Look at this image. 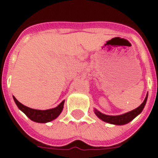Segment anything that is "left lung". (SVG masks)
<instances>
[{
    "instance_id": "8db88e82",
    "label": "left lung",
    "mask_w": 158,
    "mask_h": 158,
    "mask_svg": "<svg viewBox=\"0 0 158 158\" xmlns=\"http://www.w3.org/2000/svg\"><path fill=\"white\" fill-rule=\"evenodd\" d=\"M148 94L146 95V98H145L144 101L139 106V107L135 108L133 111H129L127 113H125V114H123L120 115H104L103 113L100 112L97 110L95 109V114L97 115V117L101 119V120L104 121L106 123H109L111 124H115V125H124V124L128 123L129 122H131V120H133L134 118L139 115L141 112L142 111L143 108H144L145 105H146V100H147Z\"/></svg>"
}]
</instances>
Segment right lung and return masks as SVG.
Masks as SVG:
<instances>
[{
  "instance_id": "right-lung-1",
  "label": "right lung",
  "mask_w": 158,
  "mask_h": 158,
  "mask_svg": "<svg viewBox=\"0 0 158 158\" xmlns=\"http://www.w3.org/2000/svg\"><path fill=\"white\" fill-rule=\"evenodd\" d=\"M13 100L17 107H19V109L21 110L31 120L36 123H48L55 119L62 112V109H63L64 103H65V100H63L58 107L52 108V109L36 110L32 109L27 106H24L21 103H19L15 98V96H13Z\"/></svg>"
}]
</instances>
